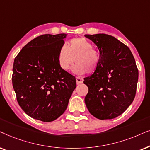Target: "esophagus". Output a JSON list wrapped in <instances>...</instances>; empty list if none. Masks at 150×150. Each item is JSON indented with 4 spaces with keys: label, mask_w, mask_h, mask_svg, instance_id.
Segmentation results:
<instances>
[{
    "label": "esophagus",
    "mask_w": 150,
    "mask_h": 150,
    "mask_svg": "<svg viewBox=\"0 0 150 150\" xmlns=\"http://www.w3.org/2000/svg\"><path fill=\"white\" fill-rule=\"evenodd\" d=\"M83 81V79L82 77H76V82H77V84H81V83H82Z\"/></svg>",
    "instance_id": "1"
}]
</instances>
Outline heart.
<instances>
[{"instance_id":"1","label":"heart","mask_w":150,"mask_h":150,"mask_svg":"<svg viewBox=\"0 0 150 150\" xmlns=\"http://www.w3.org/2000/svg\"><path fill=\"white\" fill-rule=\"evenodd\" d=\"M73 72L78 75L92 73L97 69L99 62L98 53L93 45L83 38L71 39L57 53V62L61 69L67 71L75 62Z\"/></svg>"}]
</instances>
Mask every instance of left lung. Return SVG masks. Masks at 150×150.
Wrapping results in <instances>:
<instances>
[{
	"mask_svg": "<svg viewBox=\"0 0 150 150\" xmlns=\"http://www.w3.org/2000/svg\"><path fill=\"white\" fill-rule=\"evenodd\" d=\"M99 50L97 69L83 83L88 88L85 103L96 118L112 119L124 112L135 97L139 71L126 45L104 33L86 34Z\"/></svg>",
	"mask_w": 150,
	"mask_h": 150,
	"instance_id": "8db88e82",
	"label": "left lung"
}]
</instances>
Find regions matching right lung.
I'll return each instance as SVG.
<instances>
[{"label": "right lung", "instance_id": "1", "mask_svg": "<svg viewBox=\"0 0 150 150\" xmlns=\"http://www.w3.org/2000/svg\"><path fill=\"white\" fill-rule=\"evenodd\" d=\"M66 36H38L21 49L13 62L12 84L18 103L27 115L44 122L64 112L76 88L75 77L61 69L57 62Z\"/></svg>", "mask_w": 150, "mask_h": 150}]
</instances>
